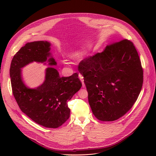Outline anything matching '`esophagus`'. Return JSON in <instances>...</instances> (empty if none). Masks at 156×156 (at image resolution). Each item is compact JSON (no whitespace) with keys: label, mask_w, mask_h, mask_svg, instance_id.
<instances>
[{"label":"esophagus","mask_w":156,"mask_h":156,"mask_svg":"<svg viewBox=\"0 0 156 156\" xmlns=\"http://www.w3.org/2000/svg\"><path fill=\"white\" fill-rule=\"evenodd\" d=\"M78 77H79V78H80V81H81V83H82V86H83V87H84V86H85V85H84V80H83V76L81 75V74H79L78 75Z\"/></svg>","instance_id":"obj_1"}]
</instances>
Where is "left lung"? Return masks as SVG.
Segmentation results:
<instances>
[{"label": "left lung", "instance_id": "1", "mask_svg": "<svg viewBox=\"0 0 156 156\" xmlns=\"http://www.w3.org/2000/svg\"><path fill=\"white\" fill-rule=\"evenodd\" d=\"M80 73L94 115L114 121L132 107L141 92L143 71L132 42L123 39L107 46L102 52L83 59Z\"/></svg>", "mask_w": 156, "mask_h": 156}]
</instances>
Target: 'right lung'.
Listing matches in <instances>:
<instances>
[{
  "instance_id": "obj_1",
  "label": "right lung",
  "mask_w": 156,
  "mask_h": 156,
  "mask_svg": "<svg viewBox=\"0 0 156 156\" xmlns=\"http://www.w3.org/2000/svg\"><path fill=\"white\" fill-rule=\"evenodd\" d=\"M51 42L39 41L28 42L13 56L10 69L13 94L21 110L36 123L55 128L70 117L67 101L81 87L77 73L60 77L52 65L57 63L51 52ZM36 61L46 64L45 80L37 88H30L22 78L21 69Z\"/></svg>"
}]
</instances>
